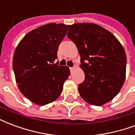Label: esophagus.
Instances as JSON below:
<instances>
[{"label": "esophagus", "mask_w": 135, "mask_h": 135, "mask_svg": "<svg viewBox=\"0 0 135 135\" xmlns=\"http://www.w3.org/2000/svg\"><path fill=\"white\" fill-rule=\"evenodd\" d=\"M69 69H70V71L71 73H72L73 71H74V67H70Z\"/></svg>", "instance_id": "esophagus-1"}]
</instances>
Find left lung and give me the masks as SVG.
Wrapping results in <instances>:
<instances>
[{
    "instance_id": "8db88e82",
    "label": "left lung",
    "mask_w": 135,
    "mask_h": 135,
    "mask_svg": "<svg viewBox=\"0 0 135 135\" xmlns=\"http://www.w3.org/2000/svg\"><path fill=\"white\" fill-rule=\"evenodd\" d=\"M68 38L80 54L85 79L78 90L86 102L103 105L116 97L126 76V54L111 32L91 23L71 25Z\"/></svg>"
}]
</instances>
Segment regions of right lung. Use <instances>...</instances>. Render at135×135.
Here are the masks:
<instances>
[{
	"instance_id": "add662e5",
	"label": "right lung",
	"mask_w": 135,
	"mask_h": 135,
	"mask_svg": "<svg viewBox=\"0 0 135 135\" xmlns=\"http://www.w3.org/2000/svg\"><path fill=\"white\" fill-rule=\"evenodd\" d=\"M69 25L48 23L32 30L15 50L13 68L21 92L33 103L44 106L61 95L70 74L66 66H59L58 47Z\"/></svg>"
}]
</instances>
